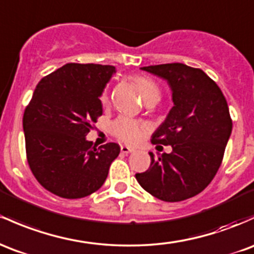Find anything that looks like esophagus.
<instances>
[{
  "instance_id": "1",
  "label": "esophagus",
  "mask_w": 254,
  "mask_h": 254,
  "mask_svg": "<svg viewBox=\"0 0 254 254\" xmlns=\"http://www.w3.org/2000/svg\"><path fill=\"white\" fill-rule=\"evenodd\" d=\"M121 152L123 153V154H130V153L133 152V149H131L130 147H127V146H122Z\"/></svg>"
}]
</instances>
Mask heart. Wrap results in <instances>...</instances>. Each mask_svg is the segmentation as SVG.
Segmentation results:
<instances>
[{
	"label": "heart",
	"instance_id": "b5f03b06",
	"mask_svg": "<svg viewBox=\"0 0 254 254\" xmlns=\"http://www.w3.org/2000/svg\"><path fill=\"white\" fill-rule=\"evenodd\" d=\"M137 84L141 88L142 94L147 101L152 99H159L160 97V90H159L157 83L153 82L149 78H138ZM108 93L104 91L101 95L102 104H107ZM112 132L117 138L129 144H135L141 140L143 135V127L129 117H121L112 124Z\"/></svg>",
	"mask_w": 254,
	"mask_h": 254
}]
</instances>
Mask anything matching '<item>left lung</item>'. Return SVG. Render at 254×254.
Listing matches in <instances>:
<instances>
[{"label":"left lung","mask_w":254,"mask_h":254,"mask_svg":"<svg viewBox=\"0 0 254 254\" xmlns=\"http://www.w3.org/2000/svg\"><path fill=\"white\" fill-rule=\"evenodd\" d=\"M168 82L174 107L152 136L153 143L171 146L150 166L136 174L140 186L168 202L193 197L210 185L221 166L231 135L227 100L219 86L202 69L185 64L141 67Z\"/></svg>","instance_id":"left-lung-1"}]
</instances>
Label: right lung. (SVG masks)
Wrapping results in <instances>:
<instances>
[{
  "instance_id": "add662e5",
  "label": "right lung",
  "mask_w": 254,
  "mask_h": 254,
  "mask_svg": "<svg viewBox=\"0 0 254 254\" xmlns=\"http://www.w3.org/2000/svg\"><path fill=\"white\" fill-rule=\"evenodd\" d=\"M114 73L111 65L66 64L36 86L23 118L26 157L50 193L79 199L105 183L121 147L95 148L85 136L102 114L100 97Z\"/></svg>"
}]
</instances>
